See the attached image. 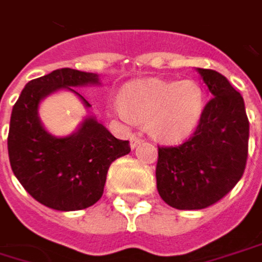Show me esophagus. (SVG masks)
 Returning <instances> with one entry per match:
<instances>
[{
    "instance_id": "esophagus-1",
    "label": "esophagus",
    "mask_w": 262,
    "mask_h": 262,
    "mask_svg": "<svg viewBox=\"0 0 262 262\" xmlns=\"http://www.w3.org/2000/svg\"><path fill=\"white\" fill-rule=\"evenodd\" d=\"M141 142H142V139L133 135V136H132V138H130V148H132V149H135V148L139 145Z\"/></svg>"
}]
</instances>
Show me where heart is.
<instances>
[{"mask_svg": "<svg viewBox=\"0 0 262 262\" xmlns=\"http://www.w3.org/2000/svg\"><path fill=\"white\" fill-rule=\"evenodd\" d=\"M124 124L144 123L149 136L163 144H179L197 127L205 110V92L195 81L160 78L136 80L108 105Z\"/></svg>", "mask_w": 262, "mask_h": 262, "instance_id": "b5f03b06", "label": "heart"}]
</instances>
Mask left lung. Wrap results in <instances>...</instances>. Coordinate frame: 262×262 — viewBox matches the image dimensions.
<instances>
[{
    "mask_svg": "<svg viewBox=\"0 0 262 262\" xmlns=\"http://www.w3.org/2000/svg\"><path fill=\"white\" fill-rule=\"evenodd\" d=\"M212 95L199 126L182 145L159 148L157 190L175 209H205L243 177L249 121L242 95L223 74L195 68Z\"/></svg>",
    "mask_w": 262,
    "mask_h": 262,
    "instance_id": "1",
    "label": "left lung"
}]
</instances>
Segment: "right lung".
<instances>
[{"instance_id": "1", "label": "right lung", "mask_w": 262, "mask_h": 262, "mask_svg": "<svg viewBox=\"0 0 262 262\" xmlns=\"http://www.w3.org/2000/svg\"><path fill=\"white\" fill-rule=\"evenodd\" d=\"M99 84L98 74L60 68L29 81L13 106L7 139L13 173L47 208L70 212L95 205L111 163L130 152L129 141L114 138L95 116H85L68 136H54L39 120L47 96L70 90L89 110L92 105L74 87Z\"/></svg>"}]
</instances>
